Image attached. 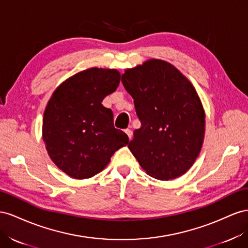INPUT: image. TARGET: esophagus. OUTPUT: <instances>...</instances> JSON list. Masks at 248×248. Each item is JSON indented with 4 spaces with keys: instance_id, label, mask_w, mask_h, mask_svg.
<instances>
[{
    "instance_id": "34e87169",
    "label": "esophagus",
    "mask_w": 248,
    "mask_h": 248,
    "mask_svg": "<svg viewBox=\"0 0 248 248\" xmlns=\"http://www.w3.org/2000/svg\"><path fill=\"white\" fill-rule=\"evenodd\" d=\"M124 132L126 133V135H128L129 139L131 140V139H132V137H133V132H132V130H130V129H126Z\"/></svg>"
}]
</instances>
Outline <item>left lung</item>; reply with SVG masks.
<instances>
[{
  "label": "left lung",
  "instance_id": "left-lung-1",
  "mask_svg": "<svg viewBox=\"0 0 248 248\" xmlns=\"http://www.w3.org/2000/svg\"><path fill=\"white\" fill-rule=\"evenodd\" d=\"M122 82L141 123L130 151L153 178H179L193 165L204 137V111L193 85L158 59L126 69Z\"/></svg>",
  "mask_w": 248,
  "mask_h": 248
}]
</instances>
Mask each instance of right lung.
Masks as SVG:
<instances>
[{"mask_svg":"<svg viewBox=\"0 0 248 248\" xmlns=\"http://www.w3.org/2000/svg\"><path fill=\"white\" fill-rule=\"evenodd\" d=\"M120 82L116 69L89 68L68 78L54 91L42 120L49 158L74 179L101 172L129 137L113 124V112L102 102Z\"/></svg>","mask_w":248,"mask_h":248,"instance_id":"obj_1","label":"right lung"}]
</instances>
